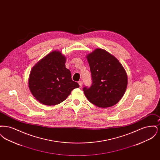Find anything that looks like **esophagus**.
Segmentation results:
<instances>
[{
	"label": "esophagus",
	"mask_w": 160,
	"mask_h": 160,
	"mask_svg": "<svg viewBox=\"0 0 160 160\" xmlns=\"http://www.w3.org/2000/svg\"><path fill=\"white\" fill-rule=\"evenodd\" d=\"M78 84H79L80 88H82V86H83V82H82V81H79V82H78Z\"/></svg>",
	"instance_id": "34e87169"
}]
</instances>
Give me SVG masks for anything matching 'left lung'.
I'll return each mask as SVG.
<instances>
[{
    "label": "left lung",
    "instance_id": "left-lung-1",
    "mask_svg": "<svg viewBox=\"0 0 160 160\" xmlns=\"http://www.w3.org/2000/svg\"><path fill=\"white\" fill-rule=\"evenodd\" d=\"M86 58L92 83L91 87L83 89L86 97L99 107L114 106L122 98L127 87L125 69L114 56L101 48H97Z\"/></svg>",
    "mask_w": 160,
    "mask_h": 160
}]
</instances>
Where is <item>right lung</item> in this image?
Listing matches in <instances>:
<instances>
[{"label":"right lung","instance_id":"obj_1","mask_svg":"<svg viewBox=\"0 0 160 160\" xmlns=\"http://www.w3.org/2000/svg\"><path fill=\"white\" fill-rule=\"evenodd\" d=\"M66 58L59 51L48 54L32 68L29 88L33 96L46 106L63 102L79 84L65 67Z\"/></svg>","mask_w":160,"mask_h":160}]
</instances>
